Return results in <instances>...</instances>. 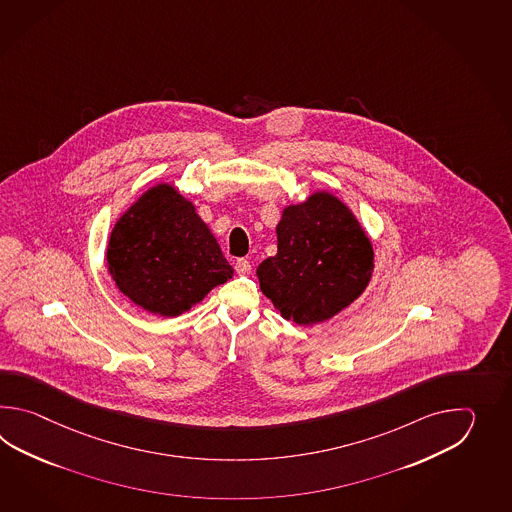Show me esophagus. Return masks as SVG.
Instances as JSON below:
<instances>
[{
    "label": "esophagus",
    "instance_id": "esophagus-1",
    "mask_svg": "<svg viewBox=\"0 0 512 512\" xmlns=\"http://www.w3.org/2000/svg\"><path fill=\"white\" fill-rule=\"evenodd\" d=\"M251 269V261L245 260V258H241V260L236 261V272H238V274H249Z\"/></svg>",
    "mask_w": 512,
    "mask_h": 512
}]
</instances>
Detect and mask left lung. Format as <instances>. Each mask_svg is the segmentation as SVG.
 <instances>
[{
  "instance_id": "1",
  "label": "left lung",
  "mask_w": 512,
  "mask_h": 512,
  "mask_svg": "<svg viewBox=\"0 0 512 512\" xmlns=\"http://www.w3.org/2000/svg\"><path fill=\"white\" fill-rule=\"evenodd\" d=\"M278 252L258 267L261 293L283 318L313 326L338 315L368 287L373 245L338 197L315 192L283 208Z\"/></svg>"
}]
</instances>
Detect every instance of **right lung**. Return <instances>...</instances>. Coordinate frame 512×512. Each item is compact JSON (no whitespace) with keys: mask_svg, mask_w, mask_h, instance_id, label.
I'll return each mask as SVG.
<instances>
[{"mask_svg":"<svg viewBox=\"0 0 512 512\" xmlns=\"http://www.w3.org/2000/svg\"><path fill=\"white\" fill-rule=\"evenodd\" d=\"M106 258L120 293L166 318L183 315L234 274L196 207L166 183L120 216Z\"/></svg>","mask_w":512,"mask_h":512,"instance_id":"obj_1","label":"right lung"}]
</instances>
